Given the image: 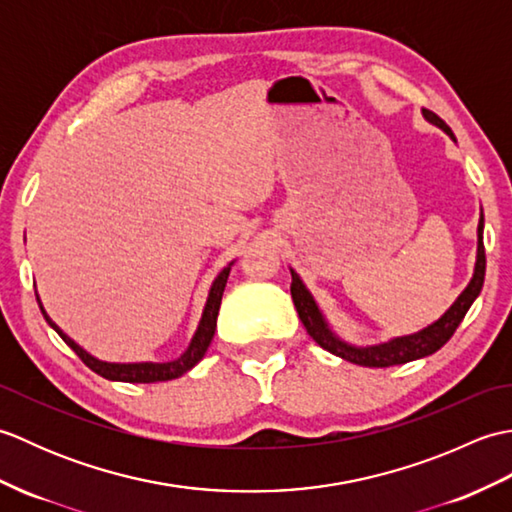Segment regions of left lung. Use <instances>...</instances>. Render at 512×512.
I'll return each mask as SVG.
<instances>
[{"label":"left lung","mask_w":512,"mask_h":512,"mask_svg":"<svg viewBox=\"0 0 512 512\" xmlns=\"http://www.w3.org/2000/svg\"><path fill=\"white\" fill-rule=\"evenodd\" d=\"M422 116L424 121L440 127L444 134H447L451 140H455L451 127L444 123L440 116H436L429 110H422ZM484 273H486L484 213H480V222H477L475 268H473V277L469 281V286H466L460 292V297L451 303V308L444 312L440 319L429 323L427 328H422L413 334H405V336H394V339L374 343V345H354L341 339V336L332 330L328 319H325V314L321 312L319 303L314 301L312 292L306 288L303 279L292 268H290V275H292L290 292H292V301H295L301 323L306 325L308 334L323 347V350H328L334 356H341L343 361H350L354 365L389 367V365H402V363L416 361V358H424L433 352H438L440 347L451 339L455 328L462 323L464 314L469 312L473 301L477 299V295H480V290L484 286Z\"/></svg>","instance_id":"left-lung-1"}]
</instances>
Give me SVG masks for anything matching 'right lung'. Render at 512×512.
<instances>
[{
  "label": "right lung",
  "instance_id": "1",
  "mask_svg": "<svg viewBox=\"0 0 512 512\" xmlns=\"http://www.w3.org/2000/svg\"><path fill=\"white\" fill-rule=\"evenodd\" d=\"M233 264H235V259L228 266H224L222 273L213 279V284L209 288V297H206V303H204L200 323H198V328H195V332L191 336L187 350H184L178 358H173V361H167V363H154V361L110 363V361H101V358H96L94 354L85 350V347L76 343L70 334H65L59 328V325L50 319V314L46 312V308H43L37 290H35V295H37V303L41 308L43 319L48 321L50 328L61 336L65 345L72 347L76 356H79L81 361L92 369V372H96L107 380H118V383H158V380H173V378H178L182 374H187L189 369H193L204 358L206 350H209V345L213 341V334H215V328H217V312H220L226 279H228V275H231Z\"/></svg>",
  "mask_w": 512,
  "mask_h": 512
}]
</instances>
